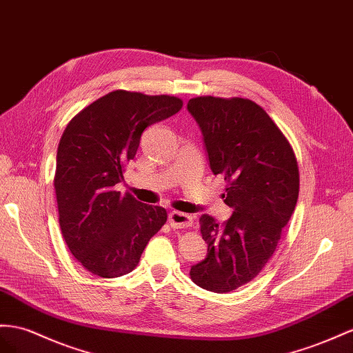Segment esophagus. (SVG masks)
<instances>
[{"mask_svg":"<svg viewBox=\"0 0 353 353\" xmlns=\"http://www.w3.org/2000/svg\"><path fill=\"white\" fill-rule=\"evenodd\" d=\"M168 222L173 228H186L192 225V216L173 210L168 214Z\"/></svg>","mask_w":353,"mask_h":353,"instance_id":"1","label":"esophagus"}]
</instances>
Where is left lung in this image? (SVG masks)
Masks as SVG:
<instances>
[{
  "instance_id": "8db88e82",
  "label": "left lung",
  "mask_w": 353,
  "mask_h": 353,
  "mask_svg": "<svg viewBox=\"0 0 353 353\" xmlns=\"http://www.w3.org/2000/svg\"><path fill=\"white\" fill-rule=\"evenodd\" d=\"M188 112L200 126L213 174L228 183L222 198L232 209L223 223L200 218L207 255L189 274L207 291L231 292L274 254L298 200L296 159L282 131L250 99L198 97L189 99Z\"/></svg>"
}]
</instances>
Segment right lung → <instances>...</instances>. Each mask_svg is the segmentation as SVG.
<instances>
[{"mask_svg":"<svg viewBox=\"0 0 353 353\" xmlns=\"http://www.w3.org/2000/svg\"><path fill=\"white\" fill-rule=\"evenodd\" d=\"M182 105L170 95L113 90L74 116L62 134L53 180L59 227L71 254L92 274L131 273L165 223L164 207L143 204L114 186L137 153L143 131Z\"/></svg>","mask_w":353,"mask_h":353,"instance_id":"add662e5","label":"right lung"}]
</instances>
